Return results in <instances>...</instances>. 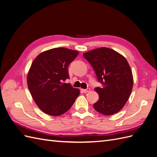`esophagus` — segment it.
Wrapping results in <instances>:
<instances>
[{
    "mask_svg": "<svg viewBox=\"0 0 157 157\" xmlns=\"http://www.w3.org/2000/svg\"><path fill=\"white\" fill-rule=\"evenodd\" d=\"M90 88L84 89V90H82V92H84V93H87V92H90Z\"/></svg>",
    "mask_w": 157,
    "mask_h": 157,
    "instance_id": "esophagus-1",
    "label": "esophagus"
}]
</instances>
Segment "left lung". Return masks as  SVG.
<instances>
[{"label":"left lung","instance_id":"1","mask_svg":"<svg viewBox=\"0 0 157 157\" xmlns=\"http://www.w3.org/2000/svg\"><path fill=\"white\" fill-rule=\"evenodd\" d=\"M92 66L101 88H95L99 94L94 104L96 110L104 115L120 111L129 99L133 88V75L124 56L106 47H101L83 54Z\"/></svg>","mask_w":157,"mask_h":157}]
</instances>
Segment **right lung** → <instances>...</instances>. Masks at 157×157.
Returning <instances> with one entry per match:
<instances>
[{
	"label": "right lung",
	"mask_w": 157,
	"mask_h": 157,
	"mask_svg": "<svg viewBox=\"0 0 157 157\" xmlns=\"http://www.w3.org/2000/svg\"><path fill=\"white\" fill-rule=\"evenodd\" d=\"M78 55V51L61 47L42 52L33 60L27 74L28 88L36 105L47 115H63L79 96V89L63 82L69 78L68 65Z\"/></svg>",
	"instance_id": "obj_1"
}]
</instances>
